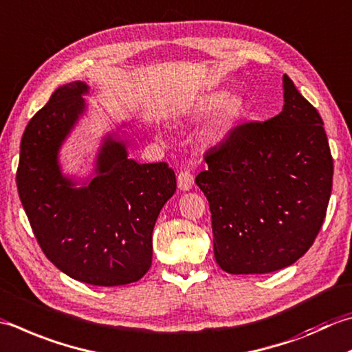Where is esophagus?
I'll return each mask as SVG.
<instances>
[{
  "instance_id": "obj_1",
  "label": "esophagus",
  "mask_w": 352,
  "mask_h": 352,
  "mask_svg": "<svg viewBox=\"0 0 352 352\" xmlns=\"http://www.w3.org/2000/svg\"><path fill=\"white\" fill-rule=\"evenodd\" d=\"M177 182H178V189L182 190H189L194 186V175L188 170H182L180 174L177 175Z\"/></svg>"
}]
</instances>
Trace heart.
<instances>
[{"mask_svg": "<svg viewBox=\"0 0 352 352\" xmlns=\"http://www.w3.org/2000/svg\"><path fill=\"white\" fill-rule=\"evenodd\" d=\"M226 99L224 91H213L206 94L203 100L199 102L198 105V113L206 114L210 113L213 109H217L221 103ZM223 103V102H222ZM241 113H243V107H241V102L238 99H227L221 109H219V123L221 125H230V123L236 122L239 119Z\"/></svg>", "mask_w": 352, "mask_h": 352, "instance_id": "obj_1", "label": "heart"}]
</instances>
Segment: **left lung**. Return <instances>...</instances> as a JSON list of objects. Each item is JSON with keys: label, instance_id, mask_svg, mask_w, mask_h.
<instances>
[{"label": "left lung", "instance_id": "8db88e82", "mask_svg": "<svg viewBox=\"0 0 352 352\" xmlns=\"http://www.w3.org/2000/svg\"><path fill=\"white\" fill-rule=\"evenodd\" d=\"M282 82V111L233 128L195 178L209 201L215 259L232 274L294 264L327 215L333 157L323 120L287 74Z\"/></svg>", "mask_w": 352, "mask_h": 352}]
</instances>
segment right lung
<instances>
[{
  "label": "right lung",
  "mask_w": 352,
  "mask_h": 352,
  "mask_svg": "<svg viewBox=\"0 0 352 352\" xmlns=\"http://www.w3.org/2000/svg\"><path fill=\"white\" fill-rule=\"evenodd\" d=\"M85 82L59 87L32 117L21 139L18 194L45 256L76 280L125 285L153 264V230L177 189L168 163L140 164L126 143L108 134L96 158L94 177L76 188L62 174L59 151L87 111Z\"/></svg>",
  "instance_id": "1"
}]
</instances>
